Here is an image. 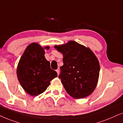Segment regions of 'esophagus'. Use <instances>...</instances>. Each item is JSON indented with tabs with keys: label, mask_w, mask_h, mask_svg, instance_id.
Instances as JSON below:
<instances>
[{
	"label": "esophagus",
	"mask_w": 123,
	"mask_h": 123,
	"mask_svg": "<svg viewBox=\"0 0 123 123\" xmlns=\"http://www.w3.org/2000/svg\"><path fill=\"white\" fill-rule=\"evenodd\" d=\"M56 72L57 73V74H58V75H59V73H60V70H59L58 69L56 70Z\"/></svg>",
	"instance_id": "34e87169"
}]
</instances>
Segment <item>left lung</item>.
<instances>
[{"label": "left lung", "instance_id": "1", "mask_svg": "<svg viewBox=\"0 0 123 123\" xmlns=\"http://www.w3.org/2000/svg\"><path fill=\"white\" fill-rule=\"evenodd\" d=\"M55 48L63 56L59 78L67 93L76 99L89 96L98 80L100 67L97 57L89 48L75 41Z\"/></svg>", "mask_w": 123, "mask_h": 123}]
</instances>
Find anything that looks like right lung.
<instances>
[{
  "label": "right lung",
  "mask_w": 123,
  "mask_h": 123,
  "mask_svg": "<svg viewBox=\"0 0 123 123\" xmlns=\"http://www.w3.org/2000/svg\"><path fill=\"white\" fill-rule=\"evenodd\" d=\"M44 49L37 43L29 44L23 53L17 66V75L21 86L29 94L37 96L43 93L50 81L57 76L45 58Z\"/></svg>",
  "instance_id": "right-lung-1"
}]
</instances>
